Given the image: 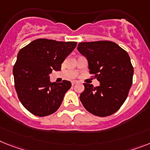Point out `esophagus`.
Returning <instances> with one entry per match:
<instances>
[{
	"instance_id": "1",
	"label": "esophagus",
	"mask_w": 150,
	"mask_h": 150,
	"mask_svg": "<svg viewBox=\"0 0 150 150\" xmlns=\"http://www.w3.org/2000/svg\"><path fill=\"white\" fill-rule=\"evenodd\" d=\"M76 83H77V81H71V85H75Z\"/></svg>"
}]
</instances>
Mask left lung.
<instances>
[{
	"instance_id": "1",
	"label": "left lung",
	"mask_w": 150,
	"mask_h": 150,
	"mask_svg": "<svg viewBox=\"0 0 150 150\" xmlns=\"http://www.w3.org/2000/svg\"><path fill=\"white\" fill-rule=\"evenodd\" d=\"M78 50L88 62L89 73L100 85L84 83L80 94L84 108L91 114L107 117L114 114L123 105L133 84V67L129 55L111 41L80 42Z\"/></svg>"
}]
</instances>
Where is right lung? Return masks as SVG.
<instances>
[{
	"label": "right lung",
	"instance_id": "1",
	"mask_svg": "<svg viewBox=\"0 0 150 150\" xmlns=\"http://www.w3.org/2000/svg\"><path fill=\"white\" fill-rule=\"evenodd\" d=\"M76 45L37 39L19 51L13 69L14 86L20 101L31 114L45 117L59 108L71 84L66 80L52 83L49 75L52 70L59 71Z\"/></svg>",
	"mask_w": 150,
	"mask_h": 150
}]
</instances>
